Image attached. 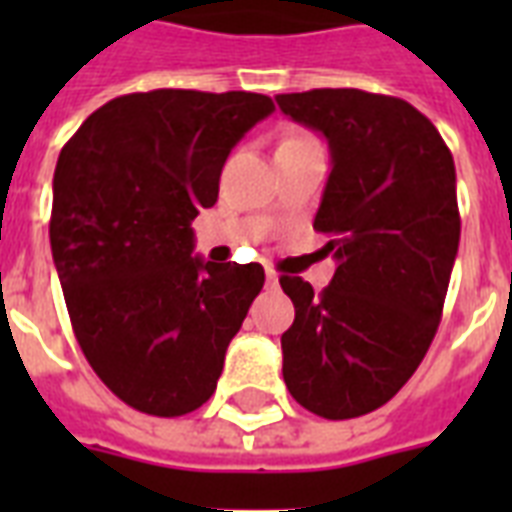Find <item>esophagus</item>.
Instances as JSON below:
<instances>
[{"label":"esophagus","instance_id":"obj_1","mask_svg":"<svg viewBox=\"0 0 512 512\" xmlns=\"http://www.w3.org/2000/svg\"><path fill=\"white\" fill-rule=\"evenodd\" d=\"M276 284H279V276H276V273H273V271H268V273H265V287H276Z\"/></svg>","mask_w":512,"mask_h":512}]
</instances>
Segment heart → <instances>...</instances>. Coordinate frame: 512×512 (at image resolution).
Instances as JSON below:
<instances>
[{"label": "heart", "instance_id": "heart-1", "mask_svg": "<svg viewBox=\"0 0 512 512\" xmlns=\"http://www.w3.org/2000/svg\"><path fill=\"white\" fill-rule=\"evenodd\" d=\"M287 140H300V138H287ZM287 140H284V143H287Z\"/></svg>", "mask_w": 512, "mask_h": 512}]
</instances>
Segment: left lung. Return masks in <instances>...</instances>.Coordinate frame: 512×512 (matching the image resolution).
<instances>
[{
  "label": "left lung",
  "instance_id": "1",
  "mask_svg": "<svg viewBox=\"0 0 512 512\" xmlns=\"http://www.w3.org/2000/svg\"><path fill=\"white\" fill-rule=\"evenodd\" d=\"M276 103L329 143L313 228L337 263L319 295L300 276L279 279L295 303L281 372L308 412L350 420L388 404L436 337L460 247L454 159L401 98L311 90Z\"/></svg>",
  "mask_w": 512,
  "mask_h": 512
}]
</instances>
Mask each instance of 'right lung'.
I'll use <instances>...</instances> for the list:
<instances>
[{
    "instance_id": "1",
    "label": "right lung",
    "mask_w": 512,
    "mask_h": 512,
    "mask_svg": "<svg viewBox=\"0 0 512 512\" xmlns=\"http://www.w3.org/2000/svg\"><path fill=\"white\" fill-rule=\"evenodd\" d=\"M273 100L151 90L84 119L52 177L50 247L79 348L138 412L180 417L215 393L225 350L260 295V263L193 255L231 148Z\"/></svg>"
}]
</instances>
